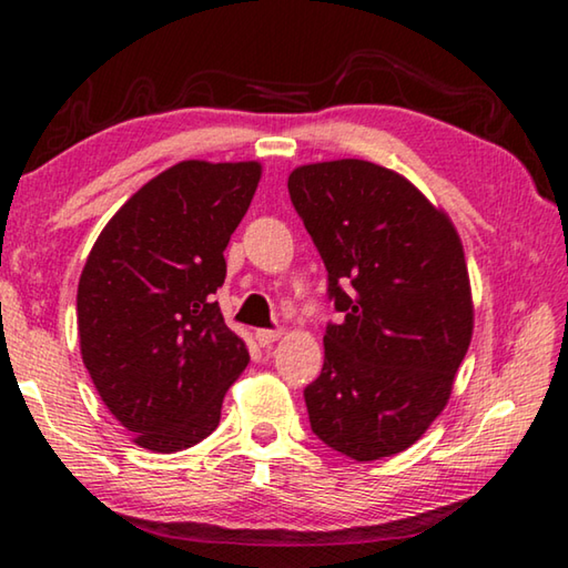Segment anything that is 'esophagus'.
Returning a JSON list of instances; mask_svg holds the SVG:
<instances>
[{
	"label": "esophagus",
	"mask_w": 568,
	"mask_h": 568,
	"mask_svg": "<svg viewBox=\"0 0 568 568\" xmlns=\"http://www.w3.org/2000/svg\"><path fill=\"white\" fill-rule=\"evenodd\" d=\"M283 331H257L255 333V341L263 345V348H267V345H273L275 341H281Z\"/></svg>",
	"instance_id": "esophagus-1"
}]
</instances>
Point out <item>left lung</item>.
<instances>
[{"label": "left lung", "mask_w": 568, "mask_h": 568, "mask_svg": "<svg viewBox=\"0 0 568 568\" xmlns=\"http://www.w3.org/2000/svg\"><path fill=\"white\" fill-rule=\"evenodd\" d=\"M287 190L345 315L325 331L323 373L305 388L313 434L355 460L396 456L446 408L474 335L458 230L376 162L301 165Z\"/></svg>", "instance_id": "1"}]
</instances>
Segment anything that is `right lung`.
Wrapping results in <instances>:
<instances>
[{"mask_svg": "<svg viewBox=\"0 0 568 568\" xmlns=\"http://www.w3.org/2000/svg\"><path fill=\"white\" fill-rule=\"evenodd\" d=\"M261 175L257 160L178 162L110 217L82 267V363L134 444L155 454L213 434L250 363L213 293Z\"/></svg>", "mask_w": 568, "mask_h": 568, "instance_id": "obj_1", "label": "right lung"}]
</instances>
